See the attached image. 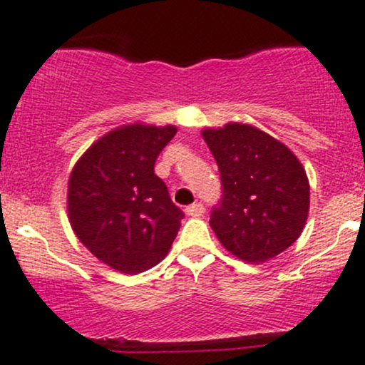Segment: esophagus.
<instances>
[{
  "label": "esophagus",
  "mask_w": 365,
  "mask_h": 365,
  "mask_svg": "<svg viewBox=\"0 0 365 365\" xmlns=\"http://www.w3.org/2000/svg\"><path fill=\"white\" fill-rule=\"evenodd\" d=\"M186 214L190 217H202L205 214L203 203H193L190 207H186Z\"/></svg>",
  "instance_id": "esophagus-1"
}]
</instances>
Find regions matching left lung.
I'll list each match as a JSON object with an SVG mask.
<instances>
[{"label": "left lung", "mask_w": 365, "mask_h": 365, "mask_svg": "<svg viewBox=\"0 0 365 365\" xmlns=\"http://www.w3.org/2000/svg\"><path fill=\"white\" fill-rule=\"evenodd\" d=\"M222 182L210 226L232 255L259 264L292 247L309 215L305 169L288 146L248 124L205 129Z\"/></svg>", "instance_id": "obj_1"}]
</instances>
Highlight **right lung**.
Wrapping results in <instances>:
<instances>
[{
	"label": "right lung",
	"instance_id": "add662e5",
	"mask_svg": "<svg viewBox=\"0 0 365 365\" xmlns=\"http://www.w3.org/2000/svg\"><path fill=\"white\" fill-rule=\"evenodd\" d=\"M174 125L130 124L98 139L73 167L67 208L71 226L89 252L124 274L165 259L181 227L155 162L175 136Z\"/></svg>",
	"mask_w": 365,
	"mask_h": 365
}]
</instances>
